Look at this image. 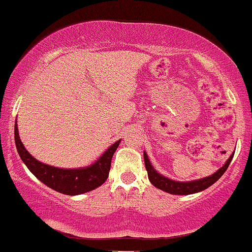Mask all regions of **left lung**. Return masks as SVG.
<instances>
[{"mask_svg":"<svg viewBox=\"0 0 252 252\" xmlns=\"http://www.w3.org/2000/svg\"><path fill=\"white\" fill-rule=\"evenodd\" d=\"M233 154L230 155L228 160L225 162L224 166L221 168H219L215 174L206 176V178L199 179V180H193V181H174L172 179L166 178V176L161 175L160 173H158L154 169V167L150 163L148 155L147 153H143V158H144V164H146V169L148 172V178L149 181L158 189H162L164 192L170 193V194H180V195H189L193 194V193L201 192V190L209 189L210 186H212L215 182L218 180L220 176L226 172L228 164L232 161Z\"/></svg>","mask_w":252,"mask_h":252,"instance_id":"obj_1","label":"left lung"}]
</instances>
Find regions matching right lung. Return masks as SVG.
Here are the masks:
<instances>
[{"mask_svg": "<svg viewBox=\"0 0 252 252\" xmlns=\"http://www.w3.org/2000/svg\"><path fill=\"white\" fill-rule=\"evenodd\" d=\"M14 136H15L17 153L24 163L27 166V168L46 186L67 195L83 194V193L90 192V190L102 186L109 176L112 155L116 152L121 142L120 140L111 147H109L103 153V155L91 166L83 167V168L66 169L48 166V164L40 162L35 158H33L26 150L24 143L20 140L16 123L15 129H14Z\"/></svg>", "mask_w": 252, "mask_h": 252, "instance_id": "add662e5", "label": "right lung"}]
</instances>
